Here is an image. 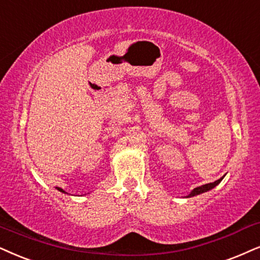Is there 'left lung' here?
Instances as JSON below:
<instances>
[{"label": "left lung", "mask_w": 260, "mask_h": 260, "mask_svg": "<svg viewBox=\"0 0 260 260\" xmlns=\"http://www.w3.org/2000/svg\"><path fill=\"white\" fill-rule=\"evenodd\" d=\"M223 177H224V176H223ZM223 177H221V179H218V180H216L215 182H210V183H206V185H203V186H200V187H197V188L193 189L192 192H190L189 194L187 196V198H189V197H194V196L202 194V193H204V192H208V190L212 189L213 187H216V186L218 185L219 182L222 181Z\"/></svg>", "instance_id": "obj_1"}]
</instances>
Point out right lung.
Instances as JSON below:
<instances>
[{
	"mask_svg": "<svg viewBox=\"0 0 260 260\" xmlns=\"http://www.w3.org/2000/svg\"><path fill=\"white\" fill-rule=\"evenodd\" d=\"M57 189H58V190H60V192H62V193H66L63 189H62V188H60V187H57Z\"/></svg>",
	"mask_w": 260,
	"mask_h": 260,
	"instance_id": "add662e5",
	"label": "right lung"
}]
</instances>
